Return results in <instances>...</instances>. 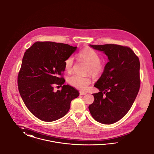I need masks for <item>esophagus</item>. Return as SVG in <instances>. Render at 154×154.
Returning a JSON list of instances; mask_svg holds the SVG:
<instances>
[{
	"mask_svg": "<svg viewBox=\"0 0 154 154\" xmlns=\"http://www.w3.org/2000/svg\"><path fill=\"white\" fill-rule=\"evenodd\" d=\"M86 94V93H84V92H83V91H80V95H85Z\"/></svg>",
	"mask_w": 154,
	"mask_h": 154,
	"instance_id": "34e87169",
	"label": "esophagus"
}]
</instances>
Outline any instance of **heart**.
Masks as SVG:
<instances>
[{"label": "heart", "instance_id": "b5f03b06", "mask_svg": "<svg viewBox=\"0 0 154 154\" xmlns=\"http://www.w3.org/2000/svg\"><path fill=\"white\" fill-rule=\"evenodd\" d=\"M79 59L88 65L87 73H89L93 77L99 76L103 71L104 67L101 63L100 55L93 49L85 48L82 50L78 54ZM74 65V58L72 56L67 57L64 61V68L66 71L71 72ZM67 82L71 86L85 91L90 84L91 80L90 77H83L78 75H72L69 77Z\"/></svg>", "mask_w": 154, "mask_h": 154}]
</instances>
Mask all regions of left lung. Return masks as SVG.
Here are the masks:
<instances>
[{
    "label": "left lung",
    "mask_w": 154,
    "mask_h": 154,
    "mask_svg": "<svg viewBox=\"0 0 154 154\" xmlns=\"http://www.w3.org/2000/svg\"><path fill=\"white\" fill-rule=\"evenodd\" d=\"M103 51L108 62L95 87L94 101L88 106L97 121L111 124L124 117L132 106L140 87V63L131 48L117 45H90Z\"/></svg>",
    "instance_id": "obj_1"
}]
</instances>
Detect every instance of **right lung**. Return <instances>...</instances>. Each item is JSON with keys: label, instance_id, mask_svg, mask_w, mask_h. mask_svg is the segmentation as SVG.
<instances>
[{"label": "right lung", "instance_id": "obj_1", "mask_svg": "<svg viewBox=\"0 0 154 154\" xmlns=\"http://www.w3.org/2000/svg\"><path fill=\"white\" fill-rule=\"evenodd\" d=\"M76 49L67 44L37 42L24 53L18 88L26 106L37 118L46 122L62 118L79 95L74 87L63 85L62 77L65 60ZM55 85H63L62 90L54 92Z\"/></svg>", "mask_w": 154, "mask_h": 154}]
</instances>
